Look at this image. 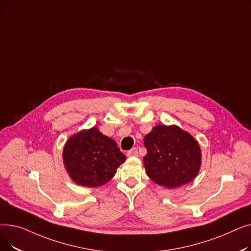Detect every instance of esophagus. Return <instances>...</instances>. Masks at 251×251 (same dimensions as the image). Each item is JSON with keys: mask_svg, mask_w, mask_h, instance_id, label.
I'll list each match as a JSON object with an SVG mask.
<instances>
[{"mask_svg": "<svg viewBox=\"0 0 251 251\" xmlns=\"http://www.w3.org/2000/svg\"><path fill=\"white\" fill-rule=\"evenodd\" d=\"M127 155L128 156H137L138 155V151L136 148L130 150L128 152H127Z\"/></svg>", "mask_w": 251, "mask_h": 251, "instance_id": "34e87169", "label": "esophagus"}]
</instances>
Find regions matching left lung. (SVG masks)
I'll return each mask as SVG.
<instances>
[{
    "label": "left lung",
    "mask_w": 251,
    "mask_h": 251,
    "mask_svg": "<svg viewBox=\"0 0 251 251\" xmlns=\"http://www.w3.org/2000/svg\"><path fill=\"white\" fill-rule=\"evenodd\" d=\"M148 153L143 157L147 175L157 185L180 187L199 175L201 166L200 143L177 125L154 126L144 137Z\"/></svg>",
    "instance_id": "1"
}]
</instances>
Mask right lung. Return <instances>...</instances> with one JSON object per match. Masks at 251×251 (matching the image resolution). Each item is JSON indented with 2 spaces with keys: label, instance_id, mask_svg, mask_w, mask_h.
<instances>
[{
  "label": "right lung",
  "instance_id": "obj_1",
  "mask_svg": "<svg viewBox=\"0 0 251 251\" xmlns=\"http://www.w3.org/2000/svg\"><path fill=\"white\" fill-rule=\"evenodd\" d=\"M126 161L112 138L98 127L83 129L70 136L63 149V163L71 180L83 187H100L109 182Z\"/></svg>",
  "mask_w": 251,
  "mask_h": 251
}]
</instances>
